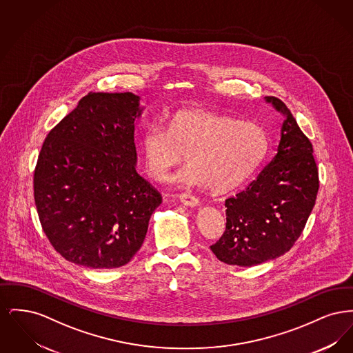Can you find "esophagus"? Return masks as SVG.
I'll return each instance as SVG.
<instances>
[{
  "mask_svg": "<svg viewBox=\"0 0 353 353\" xmlns=\"http://www.w3.org/2000/svg\"><path fill=\"white\" fill-rule=\"evenodd\" d=\"M180 201L184 203L185 206H189V208H196L200 205L199 199H196L194 196L192 194H181L180 196Z\"/></svg>",
  "mask_w": 353,
  "mask_h": 353,
  "instance_id": "1",
  "label": "esophagus"
}]
</instances>
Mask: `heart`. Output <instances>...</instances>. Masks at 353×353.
I'll use <instances>...</instances> for the list:
<instances>
[{
    "label": "heart",
    "instance_id": "1",
    "mask_svg": "<svg viewBox=\"0 0 353 353\" xmlns=\"http://www.w3.org/2000/svg\"><path fill=\"white\" fill-rule=\"evenodd\" d=\"M139 148L148 176L165 180L170 170L189 165L176 177L183 186H209L226 193L243 184L268 152L265 130L252 121L205 110L176 112L165 130L152 121L140 134Z\"/></svg>",
    "mask_w": 353,
    "mask_h": 353
}]
</instances>
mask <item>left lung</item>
Segmentation results:
<instances>
[{"label": "left lung", "instance_id": "obj_1", "mask_svg": "<svg viewBox=\"0 0 353 353\" xmlns=\"http://www.w3.org/2000/svg\"><path fill=\"white\" fill-rule=\"evenodd\" d=\"M265 101L285 117L275 154L245 190L225 201L226 230L210 246L221 262L242 268L275 259L294 246L319 189L311 141L283 101Z\"/></svg>", "mask_w": 353, "mask_h": 353}]
</instances>
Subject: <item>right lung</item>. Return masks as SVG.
<instances>
[{"label":"right lung","mask_w":353,"mask_h":353,"mask_svg":"<svg viewBox=\"0 0 353 353\" xmlns=\"http://www.w3.org/2000/svg\"><path fill=\"white\" fill-rule=\"evenodd\" d=\"M132 92H90L42 145L34 199L43 232L68 262L115 269L141 248L161 196L136 172Z\"/></svg>","instance_id":"obj_1"}]
</instances>
